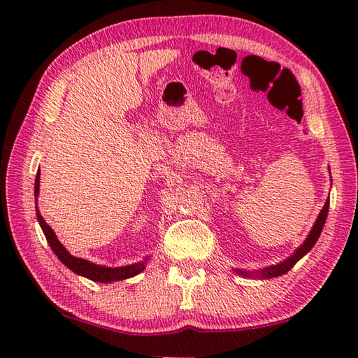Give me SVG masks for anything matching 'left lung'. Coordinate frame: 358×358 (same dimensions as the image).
Here are the masks:
<instances>
[{
	"label": "left lung",
	"instance_id": "8db88e82",
	"mask_svg": "<svg viewBox=\"0 0 358 358\" xmlns=\"http://www.w3.org/2000/svg\"><path fill=\"white\" fill-rule=\"evenodd\" d=\"M328 210H329V200H326L323 209L320 210V214H318L315 223L313 226V229H310L308 238L305 240V243L295 250V252L287 257L285 262H281L278 264H273L269 266V268H264L260 271H255V272H246V271H241V269H235V272L240 273L243 277H262V278H272V277H280L286 273L289 269L294 268V264L300 260L303 255H306L310 249L314 248V245L317 243L318 237H320V234L323 231V226L326 223V217H328Z\"/></svg>",
	"mask_w": 358,
	"mask_h": 358
}]
</instances>
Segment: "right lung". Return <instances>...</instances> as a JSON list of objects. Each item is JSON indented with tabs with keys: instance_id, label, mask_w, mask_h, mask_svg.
I'll use <instances>...</instances> for the list:
<instances>
[{
	"instance_id": "obj_1",
	"label": "right lung",
	"mask_w": 358,
	"mask_h": 358,
	"mask_svg": "<svg viewBox=\"0 0 358 358\" xmlns=\"http://www.w3.org/2000/svg\"><path fill=\"white\" fill-rule=\"evenodd\" d=\"M38 194H40V171L36 172V178H35V196L38 199ZM36 212V218L38 223H40L41 229L45 235V240H48L49 246L52 248L53 254H55L59 262H62L64 266H67L71 271H73L78 275L86 277L92 281H100V283H110V281H118V280H124V278H131L135 277L136 273H140L146 268V262L148 258H144L143 262L129 264V266H121V268H106V266L95 264L89 260H85V258H78L73 257L69 252H67L66 248L58 241L55 232L52 231V227L44 222L43 215L40 214V209H38V204L35 206Z\"/></svg>"
}]
</instances>
